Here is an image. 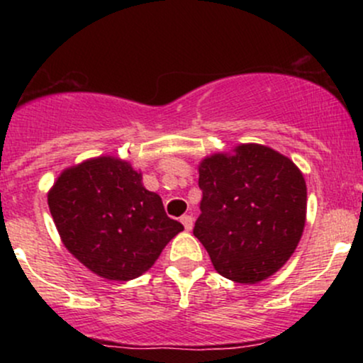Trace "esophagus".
Listing matches in <instances>:
<instances>
[{"instance_id": "34e87169", "label": "esophagus", "mask_w": 363, "mask_h": 363, "mask_svg": "<svg viewBox=\"0 0 363 363\" xmlns=\"http://www.w3.org/2000/svg\"><path fill=\"white\" fill-rule=\"evenodd\" d=\"M181 222H182V225H184V228L187 232L189 230H193V223H194V220H193V216L191 215H184L181 218Z\"/></svg>"}]
</instances>
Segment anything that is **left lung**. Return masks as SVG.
<instances>
[{
  "mask_svg": "<svg viewBox=\"0 0 363 363\" xmlns=\"http://www.w3.org/2000/svg\"><path fill=\"white\" fill-rule=\"evenodd\" d=\"M201 215L193 234L215 269L235 283L266 280L290 259L307 211L302 172L289 157L247 143L199 164Z\"/></svg>",
  "mask_w": 363,
  "mask_h": 363,
  "instance_id": "8db88e82",
  "label": "left lung"
}]
</instances>
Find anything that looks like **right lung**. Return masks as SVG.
Here are the masks:
<instances>
[{
  "instance_id": "right-lung-1",
  "label": "right lung",
  "mask_w": 363,
  "mask_h": 363,
  "mask_svg": "<svg viewBox=\"0 0 363 363\" xmlns=\"http://www.w3.org/2000/svg\"><path fill=\"white\" fill-rule=\"evenodd\" d=\"M48 205L69 252L106 280L128 281L148 272L182 223L169 218L141 172L116 157H97L62 170Z\"/></svg>"
}]
</instances>
